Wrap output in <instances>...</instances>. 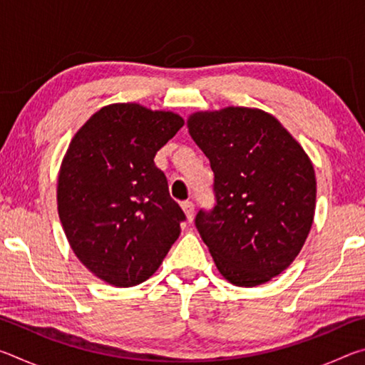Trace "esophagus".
<instances>
[{
	"mask_svg": "<svg viewBox=\"0 0 365 365\" xmlns=\"http://www.w3.org/2000/svg\"><path fill=\"white\" fill-rule=\"evenodd\" d=\"M182 209L185 215H187V220L191 222L193 220V215H195V205L191 201H183L182 202Z\"/></svg>",
	"mask_w": 365,
	"mask_h": 365,
	"instance_id": "obj_1",
	"label": "esophagus"
}]
</instances>
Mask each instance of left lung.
<instances>
[{"instance_id":"8db88e82","label":"left lung","mask_w":365,"mask_h":365,"mask_svg":"<svg viewBox=\"0 0 365 365\" xmlns=\"http://www.w3.org/2000/svg\"><path fill=\"white\" fill-rule=\"evenodd\" d=\"M188 132L211 163L215 206L196 228L232 285L257 287L289 267L311 232L316 172L302 146L257 108L200 110Z\"/></svg>"}]
</instances>
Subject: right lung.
Instances as JSON below:
<instances>
[{"label": "right lung", "mask_w": 365, "mask_h": 365, "mask_svg": "<svg viewBox=\"0 0 365 365\" xmlns=\"http://www.w3.org/2000/svg\"><path fill=\"white\" fill-rule=\"evenodd\" d=\"M183 127L172 110L115 103L73 135L58 175V212L73 255L113 287L159 269L185 214L154 156Z\"/></svg>", "instance_id": "right-lung-1"}]
</instances>
